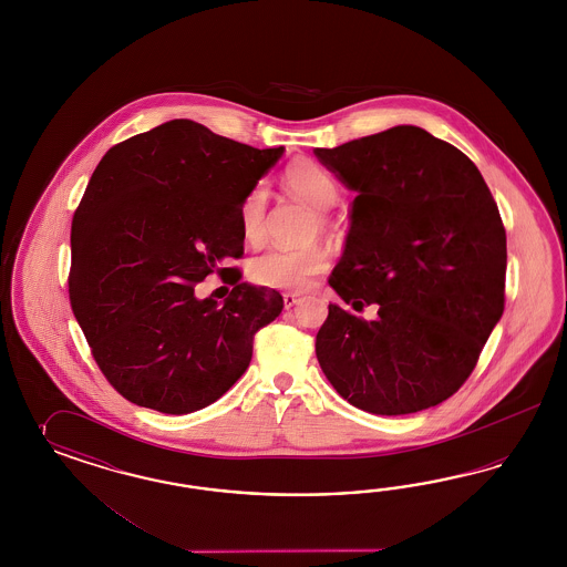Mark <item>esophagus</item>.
Instances as JSON below:
<instances>
[{
    "label": "esophagus",
    "instance_id": "obj_1",
    "mask_svg": "<svg viewBox=\"0 0 567 567\" xmlns=\"http://www.w3.org/2000/svg\"><path fill=\"white\" fill-rule=\"evenodd\" d=\"M282 303H285V308L287 309L295 308L297 303H301V297L295 295V292H285V295H282Z\"/></svg>",
    "mask_w": 567,
    "mask_h": 567
}]
</instances>
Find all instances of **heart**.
Wrapping results in <instances>:
<instances>
[{"label": "heart", "instance_id": "obj_1", "mask_svg": "<svg viewBox=\"0 0 567 567\" xmlns=\"http://www.w3.org/2000/svg\"><path fill=\"white\" fill-rule=\"evenodd\" d=\"M287 187L301 197L306 204L324 212L334 206L339 199V185L334 176L316 162L297 159L285 171ZM266 207H268V189L259 181L247 195L243 197L239 206V223L243 237L249 243H259L266 233ZM328 233L332 228L330 218L318 214V223L313 230ZM328 254L320 245H308L299 249L289 247H275L259 254L249 261V276L254 282L280 291H306L313 280L328 270Z\"/></svg>", "mask_w": 567, "mask_h": 567}]
</instances>
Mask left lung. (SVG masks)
<instances>
[{"mask_svg":"<svg viewBox=\"0 0 567 567\" xmlns=\"http://www.w3.org/2000/svg\"><path fill=\"white\" fill-rule=\"evenodd\" d=\"M320 162L358 190L316 355L337 393L377 415L457 393L505 309L507 237L474 162L417 126H395Z\"/></svg>","mask_w":567,"mask_h":567,"instance_id":"obj_1","label":"left lung"}]
</instances>
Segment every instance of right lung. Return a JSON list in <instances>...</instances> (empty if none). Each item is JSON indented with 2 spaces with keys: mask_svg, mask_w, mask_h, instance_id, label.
Instances as JSON below:
<instances>
[{
  "mask_svg": "<svg viewBox=\"0 0 567 567\" xmlns=\"http://www.w3.org/2000/svg\"><path fill=\"white\" fill-rule=\"evenodd\" d=\"M280 155L171 121L97 164L72 218L70 306L103 377L131 403L172 415L214 403L282 311L280 292L220 266L243 256L240 202ZM214 271L234 287L224 305L194 297Z\"/></svg>",
  "mask_w": 567,
  "mask_h": 567,
  "instance_id": "1",
  "label": "right lung"
}]
</instances>
